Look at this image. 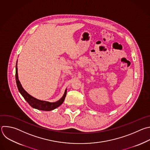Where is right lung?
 Listing matches in <instances>:
<instances>
[{"instance_id":"right-lung-1","label":"right lung","mask_w":150,"mask_h":150,"mask_svg":"<svg viewBox=\"0 0 150 150\" xmlns=\"http://www.w3.org/2000/svg\"><path fill=\"white\" fill-rule=\"evenodd\" d=\"M18 62V61H17ZM17 62H16V82L17 84V86L18 88V90L21 94L22 95V96L24 98L25 100L28 102V103L33 108L37 109L41 111H52L58 107H59L64 101V99L66 97L67 95V89L65 91L64 94L62 96V97L59 99V100L54 102V103H50L48 101H42L30 95H29L22 87L19 79H18V67H17Z\"/></svg>"}]
</instances>
